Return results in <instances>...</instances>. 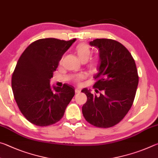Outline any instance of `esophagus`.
<instances>
[{
	"instance_id": "esophagus-1",
	"label": "esophagus",
	"mask_w": 158,
	"mask_h": 158,
	"mask_svg": "<svg viewBox=\"0 0 158 158\" xmlns=\"http://www.w3.org/2000/svg\"><path fill=\"white\" fill-rule=\"evenodd\" d=\"M74 91H75L76 94H78V93H79L80 92H81V90L79 89H76L75 90H74Z\"/></svg>"
}]
</instances>
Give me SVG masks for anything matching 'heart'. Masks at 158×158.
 <instances>
[{"mask_svg": "<svg viewBox=\"0 0 158 158\" xmlns=\"http://www.w3.org/2000/svg\"><path fill=\"white\" fill-rule=\"evenodd\" d=\"M76 52L80 60L82 61V62H86L89 59L90 54H91V50H90V47L84 43H81L77 45L76 47ZM96 65H97V60L95 59H93L90 61L89 67L90 69H94ZM84 76L83 74H79V75H77V77H74V81L79 84L80 81L84 79Z\"/></svg>", "mask_w": 158, "mask_h": 158, "instance_id": "b5f03b06", "label": "heart"}]
</instances>
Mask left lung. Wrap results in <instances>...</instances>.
<instances>
[{
	"label": "left lung",
	"mask_w": 158,
	"mask_h": 158,
	"mask_svg": "<svg viewBox=\"0 0 158 158\" xmlns=\"http://www.w3.org/2000/svg\"><path fill=\"white\" fill-rule=\"evenodd\" d=\"M90 46L100 53L97 80L93 85L96 93L84 89L87 96L82 106L85 121L95 127L114 126L126 116L135 100L139 83L137 66L129 51L121 43L111 39H95Z\"/></svg>",
	"instance_id": "obj_1"
}]
</instances>
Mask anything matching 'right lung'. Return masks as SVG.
Returning a JSON list of instances; mask_svg holds the SVG:
<instances>
[{"mask_svg":"<svg viewBox=\"0 0 158 158\" xmlns=\"http://www.w3.org/2000/svg\"><path fill=\"white\" fill-rule=\"evenodd\" d=\"M76 39H40L31 43L19 58L12 77V89L19 110L29 122L48 126L62 118L74 95L68 84L50 86L53 73Z\"/></svg>","mask_w":158,"mask_h":158,"instance_id":"1","label":"right lung"}]
</instances>
